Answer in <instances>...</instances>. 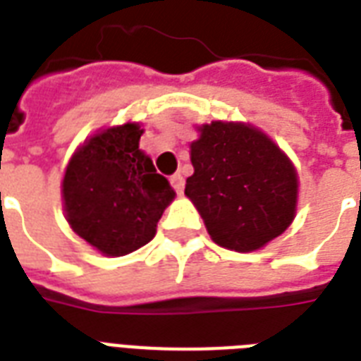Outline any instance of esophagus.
Listing matches in <instances>:
<instances>
[{
	"mask_svg": "<svg viewBox=\"0 0 361 361\" xmlns=\"http://www.w3.org/2000/svg\"><path fill=\"white\" fill-rule=\"evenodd\" d=\"M170 183H172V187H174V191L178 192V195H181V192H183V185H185V180H183V176H181L180 172H176V174L170 178Z\"/></svg>",
	"mask_w": 361,
	"mask_h": 361,
	"instance_id": "esophagus-1",
	"label": "esophagus"
}]
</instances>
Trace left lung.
<instances>
[{
  "label": "left lung",
  "mask_w": 361,
  "mask_h": 361,
  "mask_svg": "<svg viewBox=\"0 0 361 361\" xmlns=\"http://www.w3.org/2000/svg\"><path fill=\"white\" fill-rule=\"evenodd\" d=\"M195 174L185 195L212 240L232 251H255L294 219L298 178L292 163L260 130L214 121L191 144Z\"/></svg>",
  "instance_id": "8db88e82"
}]
</instances>
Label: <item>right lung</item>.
Masks as SVG:
<instances>
[{
    "mask_svg": "<svg viewBox=\"0 0 361 361\" xmlns=\"http://www.w3.org/2000/svg\"><path fill=\"white\" fill-rule=\"evenodd\" d=\"M136 123L112 127L84 142L63 178L67 221L80 238L110 257H121L155 236L174 191L138 149Z\"/></svg>",
    "mask_w": 361,
    "mask_h": 361,
    "instance_id": "obj_1",
    "label": "right lung"
}]
</instances>
